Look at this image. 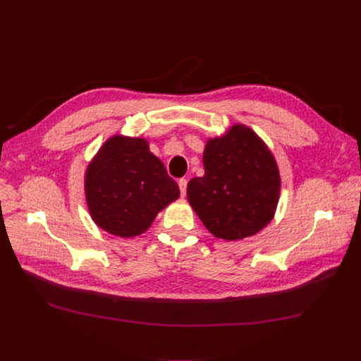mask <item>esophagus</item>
<instances>
[{"label": "esophagus", "mask_w": 361, "mask_h": 361, "mask_svg": "<svg viewBox=\"0 0 361 361\" xmlns=\"http://www.w3.org/2000/svg\"><path fill=\"white\" fill-rule=\"evenodd\" d=\"M178 187H180V191H181V197H185V194H187V180L180 178L178 180Z\"/></svg>", "instance_id": "obj_1"}]
</instances>
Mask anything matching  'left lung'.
Instances as JSON below:
<instances>
[{
  "mask_svg": "<svg viewBox=\"0 0 361 361\" xmlns=\"http://www.w3.org/2000/svg\"><path fill=\"white\" fill-rule=\"evenodd\" d=\"M204 176L190 180L188 202L213 235L243 240L274 219L281 178L273 152L254 130L231 126L209 138L202 152Z\"/></svg>",
  "mask_w": 361,
  "mask_h": 361,
  "instance_id": "8db88e82",
  "label": "left lung"
}]
</instances>
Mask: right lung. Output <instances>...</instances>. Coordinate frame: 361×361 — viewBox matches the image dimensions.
<instances>
[{
  "mask_svg": "<svg viewBox=\"0 0 361 361\" xmlns=\"http://www.w3.org/2000/svg\"><path fill=\"white\" fill-rule=\"evenodd\" d=\"M84 192L92 221L130 238L145 233L157 214L180 197L177 183L144 137L114 134L88 163Z\"/></svg>",
  "mask_w": 361,
  "mask_h": 361,
  "instance_id": "add662e5",
  "label": "right lung"
}]
</instances>
